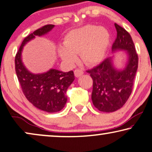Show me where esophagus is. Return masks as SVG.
<instances>
[{"label": "esophagus", "instance_id": "34e87169", "mask_svg": "<svg viewBox=\"0 0 152 152\" xmlns=\"http://www.w3.org/2000/svg\"><path fill=\"white\" fill-rule=\"evenodd\" d=\"M83 74H84V72H83V70L80 69H75V71H74V75H75V76L77 77V78L82 76Z\"/></svg>", "mask_w": 152, "mask_h": 152}]
</instances>
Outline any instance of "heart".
<instances>
[{
	"label": "heart",
	"mask_w": 152,
	"mask_h": 152,
	"mask_svg": "<svg viewBox=\"0 0 152 152\" xmlns=\"http://www.w3.org/2000/svg\"><path fill=\"white\" fill-rule=\"evenodd\" d=\"M111 40L107 29L87 25L70 31L65 36L64 45L60 46V57L74 65L78 61L76 54H80L83 61L88 65L100 63L105 57Z\"/></svg>",
	"instance_id": "heart-1"
}]
</instances>
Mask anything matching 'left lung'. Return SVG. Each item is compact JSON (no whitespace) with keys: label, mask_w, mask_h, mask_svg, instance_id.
Returning <instances> with one entry per match:
<instances>
[{"label":"left lung","mask_w":152,"mask_h":152,"mask_svg":"<svg viewBox=\"0 0 152 152\" xmlns=\"http://www.w3.org/2000/svg\"><path fill=\"white\" fill-rule=\"evenodd\" d=\"M117 37L112 45V53L125 51L127 60L125 67L117 69L114 56L87 71L93 79L91 100L100 112H113L123 107L131 95L138 69V58L130 34L115 23Z\"/></svg>","instance_id":"obj_1"}]
</instances>
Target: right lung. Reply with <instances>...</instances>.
Masks as SVG:
<instances>
[{
  "instance_id": "right-lung-1",
  "label": "right lung",
  "mask_w": 152,
  "mask_h": 152,
  "mask_svg": "<svg viewBox=\"0 0 152 152\" xmlns=\"http://www.w3.org/2000/svg\"><path fill=\"white\" fill-rule=\"evenodd\" d=\"M54 27V25H45L25 37L15 57L16 73L25 97L36 108L49 113L59 112L65 107L66 91L75 78L74 72L50 69L42 74H33L25 67L21 54L27 42L36 36L45 35Z\"/></svg>"
}]
</instances>
